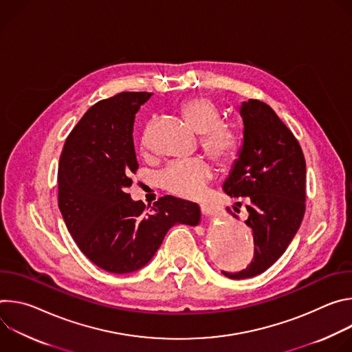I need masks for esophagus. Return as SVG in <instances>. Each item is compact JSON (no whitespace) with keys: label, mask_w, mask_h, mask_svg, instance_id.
<instances>
[{"label":"esophagus","mask_w":352,"mask_h":352,"mask_svg":"<svg viewBox=\"0 0 352 352\" xmlns=\"http://www.w3.org/2000/svg\"><path fill=\"white\" fill-rule=\"evenodd\" d=\"M200 209H202V213H204L206 217H212V216L214 214V209H213L210 205H208V204H202V205H200Z\"/></svg>","instance_id":"34e87169"}]
</instances>
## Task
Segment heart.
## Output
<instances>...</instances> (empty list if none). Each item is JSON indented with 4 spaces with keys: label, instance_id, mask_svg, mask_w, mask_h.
I'll list each match as a JSON object with an SVG mask.
<instances>
[{
    "label": "heart",
    "instance_id": "obj_1",
    "mask_svg": "<svg viewBox=\"0 0 352 352\" xmlns=\"http://www.w3.org/2000/svg\"><path fill=\"white\" fill-rule=\"evenodd\" d=\"M178 111L199 133V143L206 156L219 166L234 160L241 146V136L234 126L221 122L223 111L212 98L205 96L185 98L178 106ZM212 174L213 170L205 160H175L163 170L160 181L168 192L195 199L204 193Z\"/></svg>",
    "mask_w": 352,
    "mask_h": 352
}]
</instances>
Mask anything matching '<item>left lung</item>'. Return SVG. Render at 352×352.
<instances>
[{
	"label": "left lung",
	"mask_w": 352,
	"mask_h": 352,
	"mask_svg": "<svg viewBox=\"0 0 352 352\" xmlns=\"http://www.w3.org/2000/svg\"><path fill=\"white\" fill-rule=\"evenodd\" d=\"M239 113L243 143L223 189L248 202L245 223L252 230L255 252L246 269L223 272L232 280L263 273L285 252L302 223L307 197L305 157L294 133L259 100L243 102Z\"/></svg>",
	"instance_id": "8db88e82"
}]
</instances>
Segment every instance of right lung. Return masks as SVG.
<instances>
[{
  "label": "right lung",
  "instance_id": "add662e5",
  "mask_svg": "<svg viewBox=\"0 0 352 352\" xmlns=\"http://www.w3.org/2000/svg\"><path fill=\"white\" fill-rule=\"evenodd\" d=\"M152 96L122 91L91 106L68 135L58 166V208L69 234L96 266L132 273L147 265L175 224L196 226V204L163 196L153 206L126 189L139 164L135 114Z\"/></svg>",
  "mask_w": 352,
  "mask_h": 352
}]
</instances>
